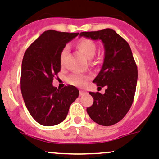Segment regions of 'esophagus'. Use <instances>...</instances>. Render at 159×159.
Masks as SVG:
<instances>
[{"label":"esophagus","instance_id":"34e87169","mask_svg":"<svg viewBox=\"0 0 159 159\" xmlns=\"http://www.w3.org/2000/svg\"><path fill=\"white\" fill-rule=\"evenodd\" d=\"M85 94H87V93L86 92V91H80V95H85Z\"/></svg>","mask_w":159,"mask_h":159}]
</instances>
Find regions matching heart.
<instances>
[{
    "instance_id": "1",
    "label": "heart",
    "mask_w": 159,
    "mask_h": 159,
    "mask_svg": "<svg viewBox=\"0 0 159 159\" xmlns=\"http://www.w3.org/2000/svg\"><path fill=\"white\" fill-rule=\"evenodd\" d=\"M76 48L87 59H91L94 57L96 53V45L92 40L88 39H82L79 40L76 43ZM67 54V48H64L60 54V62L63 65L65 57ZM91 77L85 74L75 73L70 75L68 78V82L70 84L79 87H84L87 84Z\"/></svg>"
}]
</instances>
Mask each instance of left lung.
I'll return each mask as SVG.
<instances>
[{
    "label": "left lung",
    "instance_id": "8db88e82",
    "mask_svg": "<svg viewBox=\"0 0 159 159\" xmlns=\"http://www.w3.org/2000/svg\"><path fill=\"white\" fill-rule=\"evenodd\" d=\"M80 36L99 39L104 45L102 68L93 83L106 89L104 94L89 92L94 102L87 112L97 124L110 126L124 118L133 102L138 79L136 61L129 43L113 29L81 32Z\"/></svg>",
    "mask_w": 159,
    "mask_h": 159
}]
</instances>
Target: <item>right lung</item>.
I'll return each instance as SVG.
<instances>
[{
  "label": "right lung",
  "instance_id": "1",
  "mask_svg": "<svg viewBox=\"0 0 159 159\" xmlns=\"http://www.w3.org/2000/svg\"><path fill=\"white\" fill-rule=\"evenodd\" d=\"M78 34L46 30L24 53L20 78L22 95L29 113L40 125L53 126L61 123L78 98L79 90L74 86H65L61 90L53 86V78L61 71V52Z\"/></svg>",
  "mask_w": 159,
  "mask_h": 159
}]
</instances>
